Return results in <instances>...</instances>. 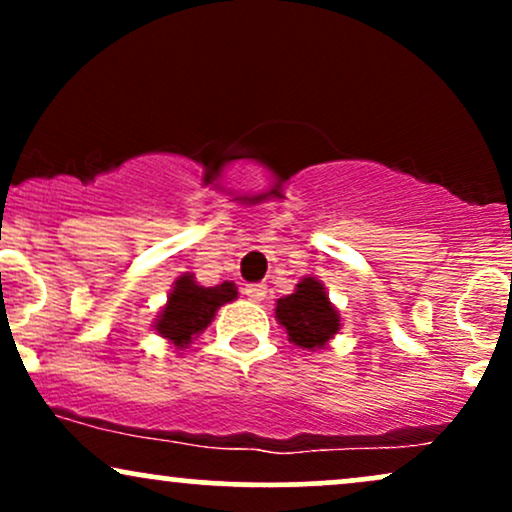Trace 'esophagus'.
Returning <instances> with one entry per match:
<instances>
[{
	"mask_svg": "<svg viewBox=\"0 0 512 512\" xmlns=\"http://www.w3.org/2000/svg\"><path fill=\"white\" fill-rule=\"evenodd\" d=\"M243 293L250 298L252 303H260V301H264V296H267V286H264V284H248L243 289Z\"/></svg>",
	"mask_w": 512,
	"mask_h": 512,
	"instance_id": "1",
	"label": "esophagus"
}]
</instances>
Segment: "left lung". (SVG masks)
<instances>
[{
  "mask_svg": "<svg viewBox=\"0 0 512 512\" xmlns=\"http://www.w3.org/2000/svg\"><path fill=\"white\" fill-rule=\"evenodd\" d=\"M276 320L286 327L293 344L310 351L325 349L342 325L325 286L315 276H305L291 296L276 301Z\"/></svg>",
  "mask_w": 512,
  "mask_h": 512,
  "instance_id": "left-lung-1",
  "label": "left lung"
}]
</instances>
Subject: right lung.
<instances>
[{
    "instance_id": "1",
    "label": "right lung",
    "mask_w": 512,
    "mask_h": 512,
    "mask_svg": "<svg viewBox=\"0 0 512 512\" xmlns=\"http://www.w3.org/2000/svg\"><path fill=\"white\" fill-rule=\"evenodd\" d=\"M238 296L236 284L223 281L219 286H199L192 274H182L170 291L166 308L158 313L156 332L175 349H187L199 332L207 330L216 310Z\"/></svg>"
}]
</instances>
